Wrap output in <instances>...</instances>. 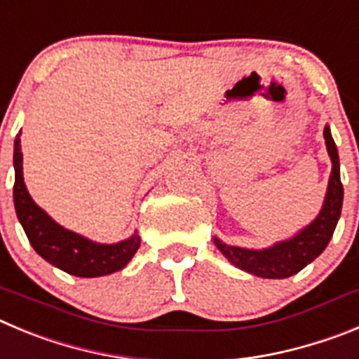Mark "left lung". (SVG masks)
<instances>
[{"label": "left lung", "instance_id": "1", "mask_svg": "<svg viewBox=\"0 0 359 359\" xmlns=\"http://www.w3.org/2000/svg\"><path fill=\"white\" fill-rule=\"evenodd\" d=\"M324 140L327 147L329 157L332 161V172L329 177L327 195L322 205L320 215L311 224L293 236L292 240L280 241L264 250H248V248L229 247L215 238V245L219 252L231 261L234 266L241 268L252 276L264 277V279H286L295 276L306 264L318 257L327 247L332 232L337 229L338 218L341 215L344 203V186L340 180V159L334 140H332L329 127L324 128Z\"/></svg>", "mask_w": 359, "mask_h": 359}]
</instances>
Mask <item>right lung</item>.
<instances>
[{
  "label": "right lung",
  "mask_w": 359,
  "mask_h": 359,
  "mask_svg": "<svg viewBox=\"0 0 359 359\" xmlns=\"http://www.w3.org/2000/svg\"><path fill=\"white\" fill-rule=\"evenodd\" d=\"M19 132L14 141V205L28 241L39 256L76 277H100L118 272L140 248V236L116 245H100L55 224L28 195L22 179V151Z\"/></svg>",
  "instance_id": "right-lung-1"
}]
</instances>
